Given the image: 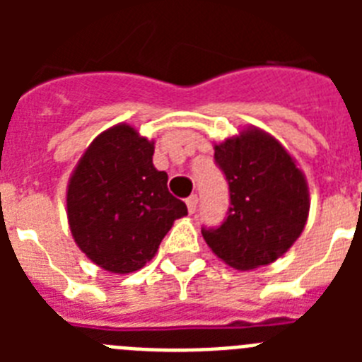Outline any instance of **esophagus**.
I'll use <instances>...</instances> for the list:
<instances>
[{
	"mask_svg": "<svg viewBox=\"0 0 362 362\" xmlns=\"http://www.w3.org/2000/svg\"><path fill=\"white\" fill-rule=\"evenodd\" d=\"M197 203H199V199H197V196H190L187 199V206H188V212L194 214L197 210Z\"/></svg>",
	"mask_w": 362,
	"mask_h": 362,
	"instance_id": "1",
	"label": "esophagus"
}]
</instances>
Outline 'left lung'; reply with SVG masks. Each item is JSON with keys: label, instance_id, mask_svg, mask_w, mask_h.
I'll use <instances>...</instances> for the list:
<instances>
[{"label": "left lung", "instance_id": "obj_1", "mask_svg": "<svg viewBox=\"0 0 362 362\" xmlns=\"http://www.w3.org/2000/svg\"><path fill=\"white\" fill-rule=\"evenodd\" d=\"M214 150L228 181L230 209L219 228L201 230L204 241L235 270L274 263L305 230L310 210L305 174L276 137L257 127Z\"/></svg>", "mask_w": 362, "mask_h": 362}]
</instances>
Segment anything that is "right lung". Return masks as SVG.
<instances>
[{"label": "right lung", "mask_w": 362, "mask_h": 362, "mask_svg": "<svg viewBox=\"0 0 362 362\" xmlns=\"http://www.w3.org/2000/svg\"><path fill=\"white\" fill-rule=\"evenodd\" d=\"M153 141L119 123L99 134L74 168L66 217L79 250L103 270L130 274L156 255L187 204L152 163Z\"/></svg>", "instance_id": "add662e5"}]
</instances>
